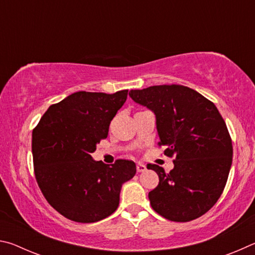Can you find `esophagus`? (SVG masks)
I'll use <instances>...</instances> for the list:
<instances>
[{
	"instance_id": "esophagus-1",
	"label": "esophagus",
	"mask_w": 255,
	"mask_h": 255,
	"mask_svg": "<svg viewBox=\"0 0 255 255\" xmlns=\"http://www.w3.org/2000/svg\"><path fill=\"white\" fill-rule=\"evenodd\" d=\"M137 172H145L146 171V165L143 163H137Z\"/></svg>"
}]
</instances>
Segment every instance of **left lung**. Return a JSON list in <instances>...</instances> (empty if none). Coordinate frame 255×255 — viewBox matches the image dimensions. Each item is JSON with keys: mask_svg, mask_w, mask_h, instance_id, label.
<instances>
[{"mask_svg": "<svg viewBox=\"0 0 255 255\" xmlns=\"http://www.w3.org/2000/svg\"><path fill=\"white\" fill-rule=\"evenodd\" d=\"M154 112L159 145L174 167L148 164L159 182L148 193L152 208L172 222H189L213 207L225 188L233 159L226 124L213 102L183 85H154L129 92Z\"/></svg>", "mask_w": 255, "mask_h": 255, "instance_id": "obj_1", "label": "left lung"}]
</instances>
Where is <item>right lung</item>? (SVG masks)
<instances>
[{
    "label": "right lung",
    "mask_w": 255,
    "mask_h": 255,
    "mask_svg": "<svg viewBox=\"0 0 255 255\" xmlns=\"http://www.w3.org/2000/svg\"><path fill=\"white\" fill-rule=\"evenodd\" d=\"M127 94L75 92L50 106L33 129L38 185L50 206L71 221L94 223L115 213L123 184L136 174L132 161L117 159L109 166L91 156Z\"/></svg>",
    "instance_id": "add662e5"
}]
</instances>
